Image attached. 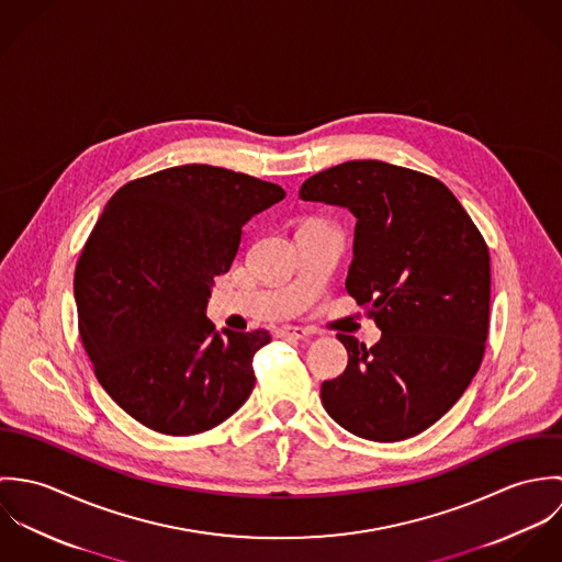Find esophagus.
I'll use <instances>...</instances> for the list:
<instances>
[{"mask_svg": "<svg viewBox=\"0 0 562 562\" xmlns=\"http://www.w3.org/2000/svg\"><path fill=\"white\" fill-rule=\"evenodd\" d=\"M277 335L283 337V339H307V337H312L314 333H312L310 328H305V326H281V328L277 330Z\"/></svg>", "mask_w": 562, "mask_h": 562, "instance_id": "1", "label": "esophagus"}]
</instances>
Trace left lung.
<instances>
[{"label":"left lung","instance_id":"8db88e82","mask_svg":"<svg viewBox=\"0 0 562 562\" xmlns=\"http://www.w3.org/2000/svg\"><path fill=\"white\" fill-rule=\"evenodd\" d=\"M299 194L355 214L346 290L383 330L372 348L337 333L348 366L322 383L326 413L372 441L419 435L481 368L491 301L486 241L446 183L396 164L344 161L310 177Z\"/></svg>","mask_w":562,"mask_h":562}]
</instances>
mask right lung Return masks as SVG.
Segmentation results:
<instances>
[{
    "instance_id": "add662e5",
    "label": "right lung",
    "mask_w": 562,
    "mask_h": 562,
    "mask_svg": "<svg viewBox=\"0 0 562 562\" xmlns=\"http://www.w3.org/2000/svg\"><path fill=\"white\" fill-rule=\"evenodd\" d=\"M283 196L277 183L186 164L108 201L76 266L80 337L101 387L143 426L199 435L250 396L268 330H216L205 310L244 223Z\"/></svg>"
}]
</instances>
